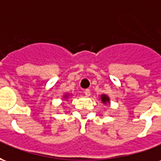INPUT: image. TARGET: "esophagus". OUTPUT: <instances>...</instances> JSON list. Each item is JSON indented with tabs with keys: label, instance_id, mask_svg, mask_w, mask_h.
<instances>
[{
	"label": "esophagus",
	"instance_id": "obj_1",
	"mask_svg": "<svg viewBox=\"0 0 161 161\" xmlns=\"http://www.w3.org/2000/svg\"><path fill=\"white\" fill-rule=\"evenodd\" d=\"M84 94H85V96L86 97H90L91 96V91L89 90V89H86V90H84Z\"/></svg>",
	"mask_w": 161,
	"mask_h": 161
}]
</instances>
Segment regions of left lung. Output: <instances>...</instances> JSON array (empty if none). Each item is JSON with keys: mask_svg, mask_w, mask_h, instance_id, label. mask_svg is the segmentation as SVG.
<instances>
[{"mask_svg": "<svg viewBox=\"0 0 161 161\" xmlns=\"http://www.w3.org/2000/svg\"><path fill=\"white\" fill-rule=\"evenodd\" d=\"M100 99H101L102 103H103L104 105L109 104V103H110V99H109V97H108V95L102 94L101 96H100Z\"/></svg>", "mask_w": 161, "mask_h": 161, "instance_id": "left-lung-1", "label": "left lung"}]
</instances>
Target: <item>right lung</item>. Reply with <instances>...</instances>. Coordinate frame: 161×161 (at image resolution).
Here are the masks:
<instances>
[{"label": "right lung", "instance_id": "add662e5", "mask_svg": "<svg viewBox=\"0 0 161 161\" xmlns=\"http://www.w3.org/2000/svg\"><path fill=\"white\" fill-rule=\"evenodd\" d=\"M70 93H65L64 95H63V97H62V101H66L67 99L70 97Z\"/></svg>", "mask_w": 161, "mask_h": 161}]
</instances>
